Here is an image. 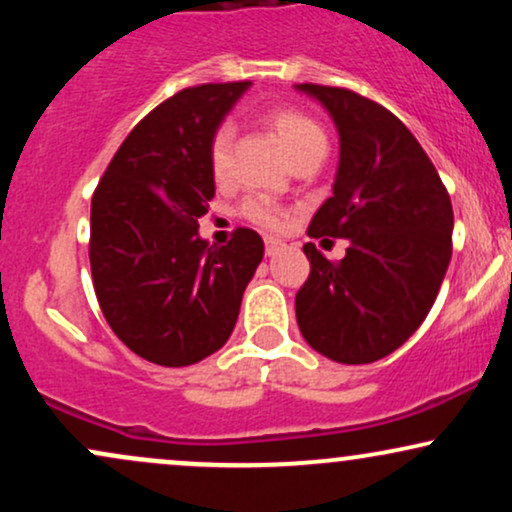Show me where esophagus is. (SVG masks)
Returning a JSON list of instances; mask_svg holds the SVG:
<instances>
[{"label":"esophagus","mask_w":512,"mask_h":512,"mask_svg":"<svg viewBox=\"0 0 512 512\" xmlns=\"http://www.w3.org/2000/svg\"><path fill=\"white\" fill-rule=\"evenodd\" d=\"M284 248H286L284 240H279V238H264V252H267L269 257L279 255V252L284 250Z\"/></svg>","instance_id":"1"}]
</instances>
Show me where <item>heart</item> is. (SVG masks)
<instances>
[{"label": "heart", "instance_id": "b5f03b06", "mask_svg": "<svg viewBox=\"0 0 512 512\" xmlns=\"http://www.w3.org/2000/svg\"><path fill=\"white\" fill-rule=\"evenodd\" d=\"M267 127L272 129L274 137L279 139L281 146L286 149V154L291 156V161H296L298 156L308 154L315 149H327V137L322 132V127L317 125L313 117L298 113L291 108H276L269 110ZM231 146H233V129L231 125H219L214 129L209 139V173L216 182H226L231 175ZM245 219L262 228H281L284 226V211H281L272 199L267 197H248L243 202Z\"/></svg>", "mask_w": 512, "mask_h": 512}]
</instances>
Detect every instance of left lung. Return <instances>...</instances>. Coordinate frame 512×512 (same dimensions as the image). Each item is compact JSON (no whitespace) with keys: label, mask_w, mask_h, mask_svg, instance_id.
Masks as SVG:
<instances>
[{"label":"left lung","mask_w":512,"mask_h":512,"mask_svg":"<svg viewBox=\"0 0 512 512\" xmlns=\"http://www.w3.org/2000/svg\"><path fill=\"white\" fill-rule=\"evenodd\" d=\"M339 132L332 197L315 211L310 238H346L344 260L313 243L296 320L317 354L373 363L419 330L452 255V204L436 166L390 110L349 88L296 84ZM332 243V240H330Z\"/></svg>","instance_id":"obj_1"}]
</instances>
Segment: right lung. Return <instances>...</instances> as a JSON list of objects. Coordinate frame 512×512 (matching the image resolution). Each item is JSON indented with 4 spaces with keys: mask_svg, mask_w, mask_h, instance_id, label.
<instances>
[{
    "mask_svg": "<svg viewBox=\"0 0 512 512\" xmlns=\"http://www.w3.org/2000/svg\"><path fill=\"white\" fill-rule=\"evenodd\" d=\"M250 81L175 93L129 132L91 199L93 289L110 330L156 366H192L236 327L264 243L238 228L199 238L216 185L209 139Z\"/></svg>",
    "mask_w": 512,
    "mask_h": 512,
    "instance_id": "obj_1",
    "label": "right lung"
}]
</instances>
